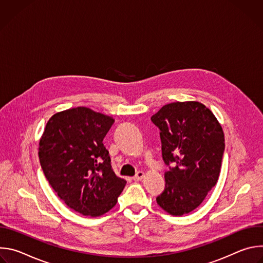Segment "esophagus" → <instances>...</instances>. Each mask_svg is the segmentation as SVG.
I'll return each instance as SVG.
<instances>
[{
	"label": "esophagus",
	"instance_id": "1",
	"mask_svg": "<svg viewBox=\"0 0 263 263\" xmlns=\"http://www.w3.org/2000/svg\"><path fill=\"white\" fill-rule=\"evenodd\" d=\"M143 177H144V173L143 172H138L132 179L134 181H140L141 179H143Z\"/></svg>",
	"mask_w": 263,
	"mask_h": 263
}]
</instances>
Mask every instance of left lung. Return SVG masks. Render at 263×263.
I'll return each mask as SVG.
<instances>
[{
    "label": "left lung",
    "instance_id": "obj_1",
    "mask_svg": "<svg viewBox=\"0 0 263 263\" xmlns=\"http://www.w3.org/2000/svg\"><path fill=\"white\" fill-rule=\"evenodd\" d=\"M151 120L160 129L164 162L176 163L164 174L165 189L157 204L168 214H187L202 204L218 180L222 128L212 111L197 101L166 104Z\"/></svg>",
    "mask_w": 263,
    "mask_h": 263
}]
</instances>
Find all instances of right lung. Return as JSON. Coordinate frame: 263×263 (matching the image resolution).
Masks as SVG:
<instances>
[{
    "mask_svg": "<svg viewBox=\"0 0 263 263\" xmlns=\"http://www.w3.org/2000/svg\"><path fill=\"white\" fill-rule=\"evenodd\" d=\"M115 120L87 107L55 114L40 140L44 174L57 196L71 209L97 217L117 205L127 183L111 167L103 139Z\"/></svg>",
    "mask_w": 263,
    "mask_h": 263,
    "instance_id": "1",
    "label": "right lung"
}]
</instances>
